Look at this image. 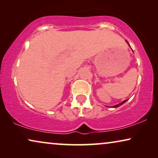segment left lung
I'll list each match as a JSON object with an SVG mask.
<instances>
[{
  "mask_svg": "<svg viewBox=\"0 0 158 158\" xmlns=\"http://www.w3.org/2000/svg\"><path fill=\"white\" fill-rule=\"evenodd\" d=\"M127 43H128V42H127ZM128 44L129 45V43H128ZM129 46H130V45H129ZM127 100H125V101H122V103H119V104H117V105H116V106H114V108H117V107H118V106H121V105H122L123 104V103H124L125 102H126V101H127Z\"/></svg>",
  "mask_w": 158,
  "mask_h": 158,
  "instance_id": "obj_1",
  "label": "left lung"
}]
</instances>
